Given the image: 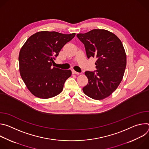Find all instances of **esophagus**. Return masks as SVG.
Wrapping results in <instances>:
<instances>
[{"label": "esophagus", "mask_w": 149, "mask_h": 149, "mask_svg": "<svg viewBox=\"0 0 149 149\" xmlns=\"http://www.w3.org/2000/svg\"><path fill=\"white\" fill-rule=\"evenodd\" d=\"M72 74H79V72H78L74 70H72Z\"/></svg>", "instance_id": "1"}]
</instances>
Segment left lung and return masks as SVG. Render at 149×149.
I'll return each instance as SVG.
<instances>
[{"mask_svg": "<svg viewBox=\"0 0 149 149\" xmlns=\"http://www.w3.org/2000/svg\"><path fill=\"white\" fill-rule=\"evenodd\" d=\"M77 38L85 46L88 58H96V70L86 71L88 79L82 90L89 97L102 100L118 87L126 67V54L120 39L105 29H93L78 33Z\"/></svg>", "mask_w": 149, "mask_h": 149, "instance_id": "left-lung-1", "label": "left lung"}]
</instances>
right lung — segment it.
Masks as SVG:
<instances>
[{
	"mask_svg": "<svg viewBox=\"0 0 149 149\" xmlns=\"http://www.w3.org/2000/svg\"><path fill=\"white\" fill-rule=\"evenodd\" d=\"M75 33L41 31L31 36L19 55V71L26 86L35 96L43 99L60 94L71 70L52 67L61 49Z\"/></svg>",
	"mask_w": 149,
	"mask_h": 149,
	"instance_id": "1",
	"label": "right lung"
}]
</instances>
